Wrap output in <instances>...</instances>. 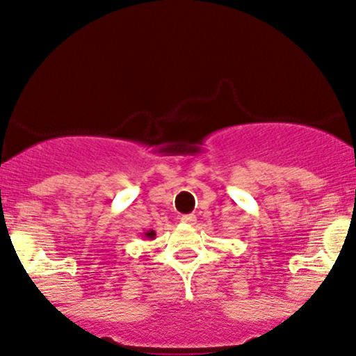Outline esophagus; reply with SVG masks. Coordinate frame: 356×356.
I'll use <instances>...</instances> for the list:
<instances>
[{"instance_id": "1", "label": "esophagus", "mask_w": 356, "mask_h": 356, "mask_svg": "<svg viewBox=\"0 0 356 356\" xmlns=\"http://www.w3.org/2000/svg\"><path fill=\"white\" fill-rule=\"evenodd\" d=\"M181 222H186V224H194V220H195V216L194 214H184V216H181Z\"/></svg>"}]
</instances>
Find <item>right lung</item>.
<instances>
[{
	"mask_svg": "<svg viewBox=\"0 0 356 356\" xmlns=\"http://www.w3.org/2000/svg\"><path fill=\"white\" fill-rule=\"evenodd\" d=\"M142 238H144V239H147V241H152V239L155 238V232H154L152 229L145 231V232H144V234H142Z\"/></svg>",
	"mask_w": 356,
	"mask_h": 356,
	"instance_id": "add662e5",
	"label": "right lung"
}]
</instances>
